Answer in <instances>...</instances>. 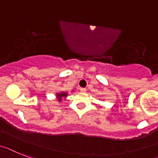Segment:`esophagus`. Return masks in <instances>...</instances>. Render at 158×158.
<instances>
[{
	"mask_svg": "<svg viewBox=\"0 0 158 158\" xmlns=\"http://www.w3.org/2000/svg\"><path fill=\"white\" fill-rule=\"evenodd\" d=\"M80 91H81L82 92H86V91H87V88H85V87H81V88H80Z\"/></svg>",
	"mask_w": 158,
	"mask_h": 158,
	"instance_id": "1",
	"label": "esophagus"
}]
</instances>
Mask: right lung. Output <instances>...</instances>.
Returning a JSON list of instances; mask_svg holds the SVG:
<instances>
[{"mask_svg": "<svg viewBox=\"0 0 158 158\" xmlns=\"http://www.w3.org/2000/svg\"><path fill=\"white\" fill-rule=\"evenodd\" d=\"M67 94H66L65 92H63V93H59V94H58V95H57V97H59V101H61L62 97H63V96L66 97V96H67Z\"/></svg>", "mask_w": 158, "mask_h": 158, "instance_id": "add662e5", "label": "right lung"}]
</instances>
